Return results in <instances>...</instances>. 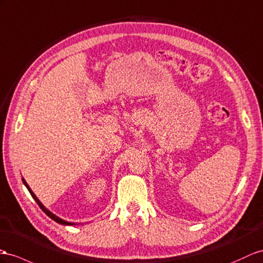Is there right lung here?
I'll return each mask as SVG.
<instances>
[{
    "mask_svg": "<svg viewBox=\"0 0 263 263\" xmlns=\"http://www.w3.org/2000/svg\"><path fill=\"white\" fill-rule=\"evenodd\" d=\"M22 181H23L24 185L26 186V189H28V190H29V192L31 193V196L33 197V199L35 200V202H36V203L39 204V206L42 209L43 212H44L46 215H48V217H50L52 220H54L55 222H58V223H60V224H64V226H74V224H76V223H72V222H67V221H65V220H63V219H61V218H59L58 215H55L54 213H52L50 210H48V209H46V208L41 203V201H40V200L37 199V197L35 196V194L33 193V191L31 190V187L29 186V184H28V183H26V181H25L23 178H22Z\"/></svg>",
    "mask_w": 263,
    "mask_h": 263,
    "instance_id": "1",
    "label": "right lung"
}]
</instances>
